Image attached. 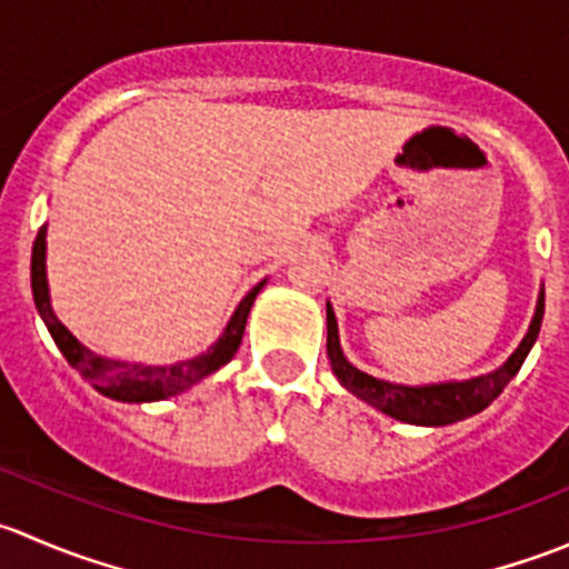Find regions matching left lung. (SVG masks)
<instances>
[{"instance_id":"left-lung-1","label":"left lung","mask_w":569,"mask_h":569,"mask_svg":"<svg viewBox=\"0 0 569 569\" xmlns=\"http://www.w3.org/2000/svg\"><path fill=\"white\" fill-rule=\"evenodd\" d=\"M542 313H545V291H539L537 313L526 332L523 343L515 349L512 358L501 366L498 371L487 377H473V380L465 382H443V386H423V388H407V386H391V382H382L377 377L363 375L360 369H355L341 352V343H338V327H336V313L327 306V358H330L332 375L338 377L347 391L360 396L363 401L375 405L377 410L388 412L391 418L407 423H421V427H446V423L462 421V418L476 416V412L485 410L492 399H498V393L509 386L515 375L523 366L526 355L531 352L533 341L539 336V327H542Z\"/></svg>"}]
</instances>
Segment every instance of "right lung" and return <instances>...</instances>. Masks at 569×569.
Here are the masks:
<instances>
[{
  "mask_svg": "<svg viewBox=\"0 0 569 569\" xmlns=\"http://www.w3.org/2000/svg\"><path fill=\"white\" fill-rule=\"evenodd\" d=\"M263 283H258L256 289L239 302V308L233 311L231 321H228L226 332H222L220 341L209 349V352L198 355L192 360H183L176 366H140V363H120V360L101 358L93 355L88 347L77 341L71 332L62 327V321L54 317L49 306V289H46V228H40L36 244H32V297H36L38 313L43 317L46 327H49L51 338L60 347V352L66 355V360L71 363V369H77L82 375V380H88L96 391H101L109 399L118 401H157L168 399L187 391L189 386H194L198 380L209 377L211 371H217L220 366H226L233 358V352L242 343L244 321H248L250 306L256 300V295L261 291Z\"/></svg>",
  "mask_w": 569,
  "mask_h": 569,
  "instance_id": "1",
  "label": "right lung"
}]
</instances>
